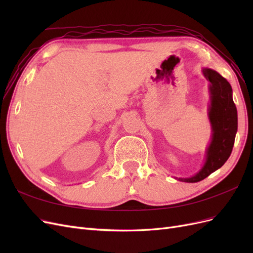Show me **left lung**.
<instances>
[{"mask_svg": "<svg viewBox=\"0 0 253 253\" xmlns=\"http://www.w3.org/2000/svg\"><path fill=\"white\" fill-rule=\"evenodd\" d=\"M203 74L210 82L209 119L212 138L206 152L204 167L192 177L178 178L185 182H197L216 171L230 156L237 131V111L232 99V88L224 77L211 68H204Z\"/></svg>", "mask_w": 253, "mask_h": 253, "instance_id": "left-lung-1", "label": "left lung"}]
</instances>
